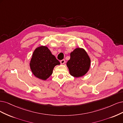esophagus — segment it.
Here are the masks:
<instances>
[{"instance_id": "34e87169", "label": "esophagus", "mask_w": 123, "mask_h": 123, "mask_svg": "<svg viewBox=\"0 0 123 123\" xmlns=\"http://www.w3.org/2000/svg\"><path fill=\"white\" fill-rule=\"evenodd\" d=\"M65 63V60H64V59H63V60L60 61V63L61 64H64Z\"/></svg>"}]
</instances>
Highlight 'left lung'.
I'll return each instance as SVG.
<instances>
[{
	"label": "left lung",
	"instance_id": "obj_1",
	"mask_svg": "<svg viewBox=\"0 0 123 123\" xmlns=\"http://www.w3.org/2000/svg\"><path fill=\"white\" fill-rule=\"evenodd\" d=\"M70 58L66 65L72 76L78 78L85 75L89 69L90 59L86 51L82 48H77L70 53Z\"/></svg>",
	"mask_w": 123,
	"mask_h": 123
}]
</instances>
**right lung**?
<instances>
[{"mask_svg": "<svg viewBox=\"0 0 123 123\" xmlns=\"http://www.w3.org/2000/svg\"><path fill=\"white\" fill-rule=\"evenodd\" d=\"M60 64V63L45 46H39L35 49L30 63L34 76L43 80L49 78L53 74L55 66Z\"/></svg>", "mask_w": 123, "mask_h": 123, "instance_id": "1", "label": "right lung"}]
</instances>
